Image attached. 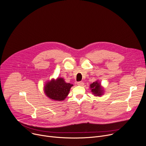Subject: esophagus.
<instances>
[{
	"label": "esophagus",
	"mask_w": 146,
	"mask_h": 146,
	"mask_svg": "<svg viewBox=\"0 0 146 146\" xmlns=\"http://www.w3.org/2000/svg\"><path fill=\"white\" fill-rule=\"evenodd\" d=\"M84 84V82H81V81H80V82H77V85H78V86H82Z\"/></svg>",
	"instance_id": "34e87169"
}]
</instances>
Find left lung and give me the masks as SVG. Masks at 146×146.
Here are the masks:
<instances>
[{
	"label": "left lung",
	"mask_w": 146,
	"mask_h": 146,
	"mask_svg": "<svg viewBox=\"0 0 146 146\" xmlns=\"http://www.w3.org/2000/svg\"><path fill=\"white\" fill-rule=\"evenodd\" d=\"M90 89L92 94L95 96H101L103 95L104 88L98 80L90 84Z\"/></svg>",
	"instance_id": "8db88e82"
}]
</instances>
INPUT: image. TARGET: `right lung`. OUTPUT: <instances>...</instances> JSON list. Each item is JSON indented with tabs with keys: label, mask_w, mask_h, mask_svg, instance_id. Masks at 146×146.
Returning a JSON list of instances; mask_svg holds the SVG:
<instances>
[{
	"label": "right lung",
	"mask_w": 146,
	"mask_h": 146,
	"mask_svg": "<svg viewBox=\"0 0 146 146\" xmlns=\"http://www.w3.org/2000/svg\"><path fill=\"white\" fill-rule=\"evenodd\" d=\"M73 84L66 82L62 77L52 78L46 82L44 92L50 99L55 101H62L68 96Z\"/></svg>",
	"instance_id": "add662e5"
}]
</instances>
